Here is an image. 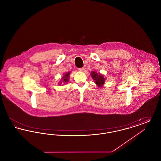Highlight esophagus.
I'll use <instances>...</instances> for the list:
<instances>
[{"label":"esophagus","instance_id":"esophagus-1","mask_svg":"<svg viewBox=\"0 0 161 161\" xmlns=\"http://www.w3.org/2000/svg\"><path fill=\"white\" fill-rule=\"evenodd\" d=\"M84 70V68H78V71L80 72H83Z\"/></svg>","mask_w":161,"mask_h":161}]
</instances>
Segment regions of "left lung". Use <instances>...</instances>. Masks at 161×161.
I'll list each match as a JSON object with an SVG mask.
<instances>
[{
    "instance_id": "left-lung-1",
    "label": "left lung",
    "mask_w": 161,
    "mask_h": 161,
    "mask_svg": "<svg viewBox=\"0 0 161 161\" xmlns=\"http://www.w3.org/2000/svg\"><path fill=\"white\" fill-rule=\"evenodd\" d=\"M91 77L92 79L93 80L95 83L97 84V86H98V87H101L103 86H104V83L106 80V78L104 77L103 75H102L100 73H98L96 71H92L91 72Z\"/></svg>"
}]
</instances>
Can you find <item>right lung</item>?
<instances>
[{"instance_id":"add662e5","label":"right lung","mask_w":161,"mask_h":161,"mask_svg":"<svg viewBox=\"0 0 161 161\" xmlns=\"http://www.w3.org/2000/svg\"><path fill=\"white\" fill-rule=\"evenodd\" d=\"M70 71L66 72L64 74V75L61 78V81L59 82V85L63 86L64 84H67L69 81V76H70Z\"/></svg>"}]
</instances>
